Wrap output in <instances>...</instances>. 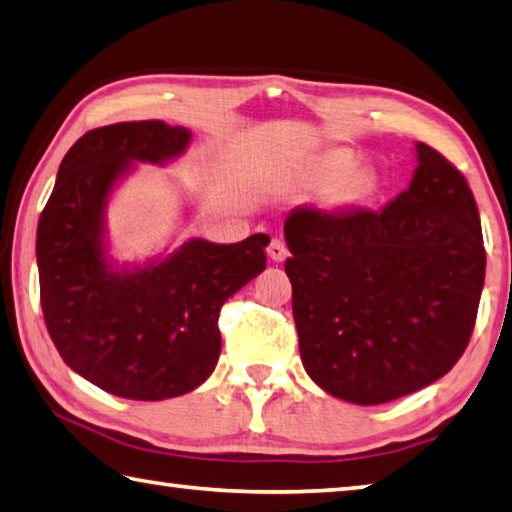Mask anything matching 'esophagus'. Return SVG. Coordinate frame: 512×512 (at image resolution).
Masks as SVG:
<instances>
[{
	"mask_svg": "<svg viewBox=\"0 0 512 512\" xmlns=\"http://www.w3.org/2000/svg\"><path fill=\"white\" fill-rule=\"evenodd\" d=\"M266 253H268V257L273 259V262H284V259L288 257V248H286V244L282 239H273L271 244H268V248H266Z\"/></svg>",
	"mask_w": 512,
	"mask_h": 512,
	"instance_id": "34e87169",
	"label": "esophagus"
}]
</instances>
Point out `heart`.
<instances>
[{
  "instance_id": "b5f03b06",
  "label": "heart",
  "mask_w": 512,
  "mask_h": 512,
  "mask_svg": "<svg viewBox=\"0 0 512 512\" xmlns=\"http://www.w3.org/2000/svg\"><path fill=\"white\" fill-rule=\"evenodd\" d=\"M353 167H356V156L347 150H327L315 156L311 161L309 170H306V176L318 183H336L342 181L347 174H351ZM358 190L353 183H345L340 185L331 192L329 197V206L333 208H342L349 206V203L356 201Z\"/></svg>"
}]
</instances>
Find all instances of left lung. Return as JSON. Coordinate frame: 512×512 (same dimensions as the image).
Segmentation results:
<instances>
[{
    "label": "left lung",
    "instance_id": "8db88e82",
    "mask_svg": "<svg viewBox=\"0 0 512 512\" xmlns=\"http://www.w3.org/2000/svg\"><path fill=\"white\" fill-rule=\"evenodd\" d=\"M414 147L410 188L383 210L295 208L284 221L302 365L347 403L432 385L475 329L486 277L475 197L439 152Z\"/></svg>",
    "mask_w": 512,
    "mask_h": 512
}]
</instances>
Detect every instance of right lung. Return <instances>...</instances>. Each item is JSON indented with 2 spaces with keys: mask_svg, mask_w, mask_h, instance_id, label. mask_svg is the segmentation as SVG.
Masks as SVG:
<instances>
[{
  "mask_svg": "<svg viewBox=\"0 0 512 512\" xmlns=\"http://www.w3.org/2000/svg\"><path fill=\"white\" fill-rule=\"evenodd\" d=\"M192 132L163 120L91 129L60 163L37 224L44 322L62 360L105 392L165 401L206 383L221 353L219 311L266 268L264 232L237 244L185 239L143 262L111 255L107 208L136 163L167 165Z\"/></svg>",
  "mask_w": 512,
  "mask_h": 512,
  "instance_id": "1",
  "label": "right lung"
}]
</instances>
